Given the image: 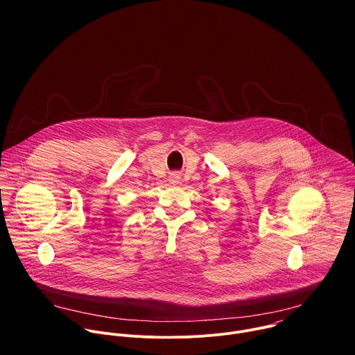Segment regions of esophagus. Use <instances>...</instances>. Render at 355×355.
I'll return each instance as SVG.
<instances>
[{"label": "esophagus", "mask_w": 355, "mask_h": 355, "mask_svg": "<svg viewBox=\"0 0 355 355\" xmlns=\"http://www.w3.org/2000/svg\"><path fill=\"white\" fill-rule=\"evenodd\" d=\"M170 182H171V184H178V182H180V174H177V173L171 174V177H170Z\"/></svg>", "instance_id": "1"}]
</instances>
